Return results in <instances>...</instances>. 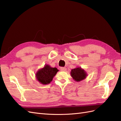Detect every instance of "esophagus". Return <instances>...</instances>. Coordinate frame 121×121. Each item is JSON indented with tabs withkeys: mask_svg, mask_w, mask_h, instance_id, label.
Wrapping results in <instances>:
<instances>
[{
	"mask_svg": "<svg viewBox=\"0 0 121 121\" xmlns=\"http://www.w3.org/2000/svg\"><path fill=\"white\" fill-rule=\"evenodd\" d=\"M66 69H67L65 67H61L60 68V70L62 71H66Z\"/></svg>",
	"mask_w": 121,
	"mask_h": 121,
	"instance_id": "obj_1",
	"label": "esophagus"
}]
</instances>
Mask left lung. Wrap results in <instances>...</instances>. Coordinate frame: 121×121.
Wrapping results in <instances>:
<instances>
[{"label": "left lung", "instance_id": "8db88e82", "mask_svg": "<svg viewBox=\"0 0 121 121\" xmlns=\"http://www.w3.org/2000/svg\"><path fill=\"white\" fill-rule=\"evenodd\" d=\"M71 76L76 81H80L86 77L87 74L84 69L80 68L72 69L71 72Z\"/></svg>", "mask_w": 121, "mask_h": 121}]
</instances>
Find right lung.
I'll use <instances>...</instances> for the list:
<instances>
[{"mask_svg": "<svg viewBox=\"0 0 121 121\" xmlns=\"http://www.w3.org/2000/svg\"><path fill=\"white\" fill-rule=\"evenodd\" d=\"M58 71L57 68H52L48 65H46L43 69L38 71L36 76L39 82L42 84H48L52 81L53 77Z\"/></svg>", "mask_w": 121, "mask_h": 121, "instance_id": "right-lung-1", "label": "right lung"}]
</instances>
